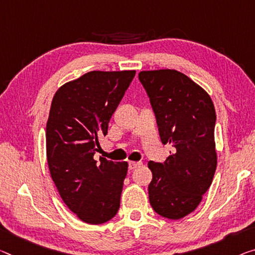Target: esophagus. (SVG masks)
Returning <instances> with one entry per match:
<instances>
[{
    "label": "esophagus",
    "instance_id": "34e87169",
    "mask_svg": "<svg viewBox=\"0 0 255 255\" xmlns=\"http://www.w3.org/2000/svg\"><path fill=\"white\" fill-rule=\"evenodd\" d=\"M141 165H142V163L141 162H128V168H130V170H134V168L139 167Z\"/></svg>",
    "mask_w": 255,
    "mask_h": 255
}]
</instances>
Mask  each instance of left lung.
Wrapping results in <instances>:
<instances>
[{
  "instance_id": "1",
  "label": "left lung",
  "mask_w": 255,
  "mask_h": 255,
  "mask_svg": "<svg viewBox=\"0 0 255 255\" xmlns=\"http://www.w3.org/2000/svg\"><path fill=\"white\" fill-rule=\"evenodd\" d=\"M139 80L150 99L160 140L174 147L164 163H148L149 202L157 214L179 220L194 212L214 177V105L204 89L175 69L143 70Z\"/></svg>"
}]
</instances>
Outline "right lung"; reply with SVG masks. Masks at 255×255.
<instances>
[{"label": "right lung", "mask_w": 255, "mask_h": 255, "mask_svg": "<svg viewBox=\"0 0 255 255\" xmlns=\"http://www.w3.org/2000/svg\"><path fill=\"white\" fill-rule=\"evenodd\" d=\"M135 70H92L57 90L46 123V158L60 197L78 219L101 225L120 209L128 162L93 159L99 138Z\"/></svg>", "instance_id": "right-lung-1"}]
</instances>
